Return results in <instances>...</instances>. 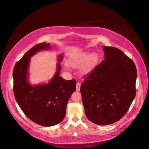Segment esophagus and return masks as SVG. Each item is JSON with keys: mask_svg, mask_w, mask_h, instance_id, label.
Instances as JSON below:
<instances>
[{"mask_svg": "<svg viewBox=\"0 0 149 149\" xmlns=\"http://www.w3.org/2000/svg\"><path fill=\"white\" fill-rule=\"evenodd\" d=\"M80 87H81V83H77V84H76V91H79Z\"/></svg>", "mask_w": 149, "mask_h": 149, "instance_id": "1", "label": "esophagus"}]
</instances>
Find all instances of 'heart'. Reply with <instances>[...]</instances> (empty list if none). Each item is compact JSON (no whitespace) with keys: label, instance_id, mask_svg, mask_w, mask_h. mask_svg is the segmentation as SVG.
<instances>
[{"label":"heart","instance_id":"heart-1","mask_svg":"<svg viewBox=\"0 0 149 149\" xmlns=\"http://www.w3.org/2000/svg\"><path fill=\"white\" fill-rule=\"evenodd\" d=\"M88 53H81L76 54V55H74L70 58L68 60V65L71 67L77 68L83 64L84 65L81 68V73L82 74H86L91 68L96 60V55L94 54L89 56L88 60Z\"/></svg>","mask_w":149,"mask_h":149}]
</instances>
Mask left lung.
<instances>
[{"label": "left lung", "instance_id": "obj_1", "mask_svg": "<svg viewBox=\"0 0 149 149\" xmlns=\"http://www.w3.org/2000/svg\"><path fill=\"white\" fill-rule=\"evenodd\" d=\"M104 60L84 78L80 91L87 118L97 125L119 120L136 96L137 70L119 49L102 46Z\"/></svg>", "mask_w": 149, "mask_h": 149}]
</instances>
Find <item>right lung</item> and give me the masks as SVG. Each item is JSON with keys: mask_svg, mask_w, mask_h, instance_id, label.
Masks as SVG:
<instances>
[{"mask_svg": "<svg viewBox=\"0 0 149 149\" xmlns=\"http://www.w3.org/2000/svg\"><path fill=\"white\" fill-rule=\"evenodd\" d=\"M51 49L49 43L36 45L25 53L13 70V93L20 109L29 119L45 127L63 120L68 100L76 90L75 79L65 80L60 76L63 55H58L55 75L48 83L31 85L29 81L30 58L41 50Z\"/></svg>", "mask_w": 149, "mask_h": 149, "instance_id": "1", "label": "right lung"}]
</instances>
